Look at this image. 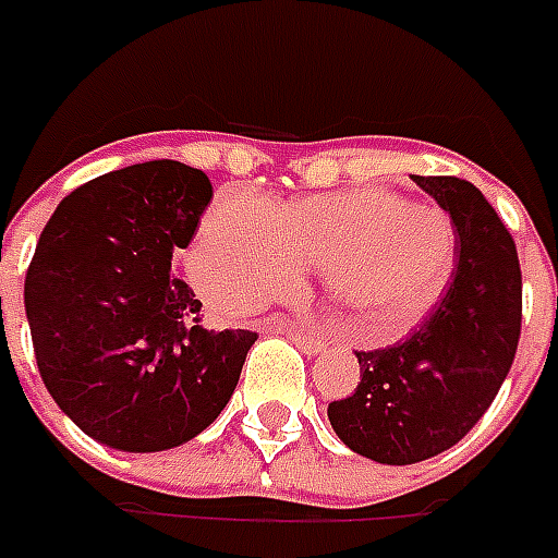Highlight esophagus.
I'll return each mask as SVG.
<instances>
[{"instance_id": "obj_1", "label": "esophagus", "mask_w": 558, "mask_h": 558, "mask_svg": "<svg viewBox=\"0 0 558 558\" xmlns=\"http://www.w3.org/2000/svg\"><path fill=\"white\" fill-rule=\"evenodd\" d=\"M282 331L288 333V337H291L302 351H307V354L323 351V337H316V333H305L302 328H296V325H282Z\"/></svg>"}]
</instances>
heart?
Instances as JSON below:
<instances>
[{"label": "heart", "mask_w": 558, "mask_h": 558, "mask_svg": "<svg viewBox=\"0 0 558 558\" xmlns=\"http://www.w3.org/2000/svg\"><path fill=\"white\" fill-rule=\"evenodd\" d=\"M195 288L242 314L316 270L331 305L360 316L363 340H398L444 300L458 265L447 213L389 190H342L262 207L218 195L186 253Z\"/></svg>", "instance_id": "heart-1"}]
</instances>
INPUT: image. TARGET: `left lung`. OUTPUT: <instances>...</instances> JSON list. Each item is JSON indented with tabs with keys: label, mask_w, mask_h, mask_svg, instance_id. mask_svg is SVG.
I'll return each mask as SVG.
<instances>
[{
	"label": "left lung",
	"mask_w": 558,
	"mask_h": 558,
	"mask_svg": "<svg viewBox=\"0 0 558 558\" xmlns=\"http://www.w3.org/2000/svg\"><path fill=\"white\" fill-rule=\"evenodd\" d=\"M412 181L456 225V276L412 337L389 349L356 351L354 395L328 403L337 438L356 456L389 466L456 447L496 400L521 333V267L505 221L470 181Z\"/></svg>",
	"instance_id": "left-lung-1"
}]
</instances>
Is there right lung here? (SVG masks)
Here are the masks:
<instances>
[{"label": "right lung", "mask_w": 558, "mask_h": 558, "mask_svg": "<svg viewBox=\"0 0 558 558\" xmlns=\"http://www.w3.org/2000/svg\"><path fill=\"white\" fill-rule=\"evenodd\" d=\"M209 198L202 169L144 160L65 195L39 235L25 276L39 374L102 447L175 449L233 398L256 333L202 328V302L172 270Z\"/></svg>", "instance_id": "obj_1"}]
</instances>
